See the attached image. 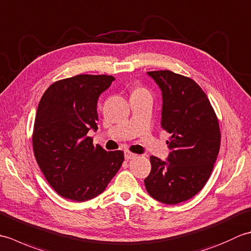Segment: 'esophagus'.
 Returning <instances> with one entry per match:
<instances>
[{
  "label": "esophagus",
  "instance_id": "1",
  "mask_svg": "<svg viewBox=\"0 0 251 251\" xmlns=\"http://www.w3.org/2000/svg\"><path fill=\"white\" fill-rule=\"evenodd\" d=\"M137 157V154L135 153H131L129 151H126L125 152V158L127 159V161H129V159H134Z\"/></svg>",
  "mask_w": 251,
  "mask_h": 251
}]
</instances>
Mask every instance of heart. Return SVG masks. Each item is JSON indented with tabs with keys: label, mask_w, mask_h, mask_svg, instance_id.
Instances as JSON below:
<instances>
[{
	"label": "heart",
	"mask_w": 251,
	"mask_h": 251,
	"mask_svg": "<svg viewBox=\"0 0 251 251\" xmlns=\"http://www.w3.org/2000/svg\"><path fill=\"white\" fill-rule=\"evenodd\" d=\"M142 90H145V89H142V88H138V89H136L135 92H142Z\"/></svg>",
	"instance_id": "heart-1"
}]
</instances>
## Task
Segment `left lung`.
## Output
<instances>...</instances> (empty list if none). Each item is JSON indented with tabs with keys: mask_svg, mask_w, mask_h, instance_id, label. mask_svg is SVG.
Wrapping results in <instances>:
<instances>
[{
	"mask_svg": "<svg viewBox=\"0 0 251 251\" xmlns=\"http://www.w3.org/2000/svg\"><path fill=\"white\" fill-rule=\"evenodd\" d=\"M162 90V128L169 132L167 161L151 156L145 180L154 200L175 205L204 188L219 153L221 134L217 115L193 79L169 70L148 72Z\"/></svg>",
	"mask_w": 251,
	"mask_h": 251,
	"instance_id": "8db88e82",
	"label": "left lung"
}]
</instances>
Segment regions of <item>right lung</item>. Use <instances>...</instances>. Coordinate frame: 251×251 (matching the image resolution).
Returning <instances> with one entry per match:
<instances>
[{"label":"right lung","mask_w":251,"mask_h":251,"mask_svg":"<svg viewBox=\"0 0 251 251\" xmlns=\"http://www.w3.org/2000/svg\"><path fill=\"white\" fill-rule=\"evenodd\" d=\"M112 75L79 74L52 83L37 106L32 145L47 182L65 199L85 201L101 194L119 172L123 151L94 147L97 102Z\"/></svg>","instance_id":"right-lung-1"}]
</instances>
